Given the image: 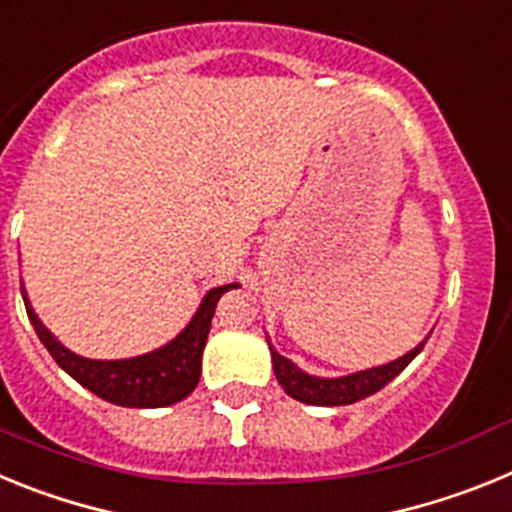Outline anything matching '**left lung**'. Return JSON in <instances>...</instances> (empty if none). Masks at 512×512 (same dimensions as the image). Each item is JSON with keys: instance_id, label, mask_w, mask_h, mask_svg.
Masks as SVG:
<instances>
[{"instance_id": "obj_1", "label": "left lung", "mask_w": 512, "mask_h": 512, "mask_svg": "<svg viewBox=\"0 0 512 512\" xmlns=\"http://www.w3.org/2000/svg\"><path fill=\"white\" fill-rule=\"evenodd\" d=\"M428 341V338H425ZM425 341H420L413 351H408L400 359L390 361V364L374 366V369H364V372L348 374V377H336V379H325V377H312V374H305L302 369H297L289 359H284L282 354H277L271 348V364H274V374H277V382L282 384L284 392L295 400L305 402V405H325V408H336V405H351V402H359L364 397L374 395L390 384L397 374L415 359V356L423 351Z\"/></svg>"}]
</instances>
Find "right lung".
<instances>
[{
	"label": "right lung",
	"mask_w": 512,
	"mask_h": 512,
	"mask_svg": "<svg viewBox=\"0 0 512 512\" xmlns=\"http://www.w3.org/2000/svg\"><path fill=\"white\" fill-rule=\"evenodd\" d=\"M233 287L235 284H225V287L210 289L200 310L194 312V318L174 341L156 348L151 354L117 361L76 356L74 351L61 346V341H56L51 330L40 323L35 310L27 302L25 289H22V300H25L27 318L33 323L43 346L48 348V354L81 387H87L97 397L112 402V405H122V408H166V405H174V402L192 395L197 382H200L202 351H205L217 300Z\"/></svg>",
	"instance_id": "right-lung-1"
}]
</instances>
